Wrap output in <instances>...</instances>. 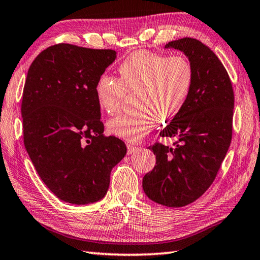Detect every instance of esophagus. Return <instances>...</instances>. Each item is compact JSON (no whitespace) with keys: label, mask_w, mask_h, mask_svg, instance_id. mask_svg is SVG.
Returning a JSON list of instances; mask_svg holds the SVG:
<instances>
[{"label":"esophagus","mask_w":260,"mask_h":260,"mask_svg":"<svg viewBox=\"0 0 260 260\" xmlns=\"http://www.w3.org/2000/svg\"><path fill=\"white\" fill-rule=\"evenodd\" d=\"M139 150V147L132 144H127V154H133L134 152H136Z\"/></svg>","instance_id":"34e87169"}]
</instances>
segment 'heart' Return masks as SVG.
Returning a JSON list of instances; mask_svg holds the SVG:
<instances>
[{
  "mask_svg": "<svg viewBox=\"0 0 260 260\" xmlns=\"http://www.w3.org/2000/svg\"><path fill=\"white\" fill-rule=\"evenodd\" d=\"M119 79L99 77L95 91L102 108L115 113L126 92L139 90L133 113H120L107 123L112 135L139 142L155 126L157 119L172 120L184 108L194 81L191 62L183 56H167L150 50L131 53L118 68Z\"/></svg>",
  "mask_w": 260,
  "mask_h": 260,
  "instance_id": "heart-1",
  "label": "heart"
}]
</instances>
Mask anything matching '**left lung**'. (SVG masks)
Segmentation results:
<instances>
[{
	"label": "left lung",
	"mask_w": 260,
	"mask_h": 260,
	"mask_svg": "<svg viewBox=\"0 0 260 260\" xmlns=\"http://www.w3.org/2000/svg\"><path fill=\"white\" fill-rule=\"evenodd\" d=\"M165 48L185 54L194 81L184 108L159 133L176 137L174 147L150 146L156 165L143 178V189L152 201L180 208L200 198L217 176L233 137L235 96L227 70L201 41L183 38Z\"/></svg>",
	"instance_id": "8db88e82"
}]
</instances>
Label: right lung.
Masks as SVG:
<instances>
[{"mask_svg": "<svg viewBox=\"0 0 260 260\" xmlns=\"http://www.w3.org/2000/svg\"><path fill=\"white\" fill-rule=\"evenodd\" d=\"M115 59L112 49L59 43L27 71L21 105L24 146L41 180L64 202L103 199L110 172L126 155L123 141L104 135L95 91Z\"/></svg>", "mask_w": 260, "mask_h": 260, "instance_id": "right-lung-1", "label": "right lung"}]
</instances>
